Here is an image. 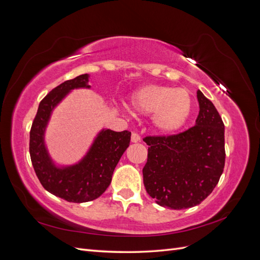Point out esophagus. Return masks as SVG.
<instances>
[{
    "label": "esophagus",
    "mask_w": 260,
    "mask_h": 260,
    "mask_svg": "<svg viewBox=\"0 0 260 260\" xmlns=\"http://www.w3.org/2000/svg\"><path fill=\"white\" fill-rule=\"evenodd\" d=\"M140 141H141L140 136L138 135V133L133 132L132 135H131V142H132V143H138V142H140Z\"/></svg>",
    "instance_id": "obj_1"
}]
</instances>
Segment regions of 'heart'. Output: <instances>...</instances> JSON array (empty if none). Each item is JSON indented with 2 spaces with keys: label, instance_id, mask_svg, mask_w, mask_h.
<instances>
[{
  "label": "heart",
  "instance_id": "heart-1",
  "mask_svg": "<svg viewBox=\"0 0 260 260\" xmlns=\"http://www.w3.org/2000/svg\"><path fill=\"white\" fill-rule=\"evenodd\" d=\"M130 105L141 115L152 114L154 129L165 136L179 132L192 114L191 94L184 88L146 84L132 93Z\"/></svg>",
  "mask_w": 260,
  "mask_h": 260
}]
</instances>
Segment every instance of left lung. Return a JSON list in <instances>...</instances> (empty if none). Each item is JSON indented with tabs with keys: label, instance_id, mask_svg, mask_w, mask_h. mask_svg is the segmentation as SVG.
<instances>
[{
	"label": "left lung",
	"instance_id": "obj_1",
	"mask_svg": "<svg viewBox=\"0 0 260 260\" xmlns=\"http://www.w3.org/2000/svg\"><path fill=\"white\" fill-rule=\"evenodd\" d=\"M195 125L169 137H146L143 168L147 194L162 207L185 209L212 192L224 168V124L214 104L199 90Z\"/></svg>",
	"mask_w": 260,
	"mask_h": 260
}]
</instances>
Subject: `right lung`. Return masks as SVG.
<instances>
[{"label":"right lung","mask_w":260,"mask_h":260,"mask_svg":"<svg viewBox=\"0 0 260 260\" xmlns=\"http://www.w3.org/2000/svg\"><path fill=\"white\" fill-rule=\"evenodd\" d=\"M90 75H80L53 89L39 104L30 130L29 152L36 175L46 191L72 203H85L103 194L112 182L118 161L130 144L131 132L102 129L88 152L74 165H57L45 144L53 111L75 89H90Z\"/></svg>","instance_id":"obj_1"}]
</instances>
